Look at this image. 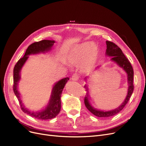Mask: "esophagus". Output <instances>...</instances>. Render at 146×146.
<instances>
[{
  "label": "esophagus",
  "mask_w": 146,
  "mask_h": 146,
  "mask_svg": "<svg viewBox=\"0 0 146 146\" xmlns=\"http://www.w3.org/2000/svg\"><path fill=\"white\" fill-rule=\"evenodd\" d=\"M79 75H78L76 73L73 74V76L72 77V79L73 80H74V81H77V80H79Z\"/></svg>",
  "instance_id": "34e87169"
}]
</instances>
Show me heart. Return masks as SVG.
I'll return each instance as SVG.
<instances>
[{"instance_id": "b5f03b06", "label": "heart", "mask_w": 146, "mask_h": 146, "mask_svg": "<svg viewBox=\"0 0 146 146\" xmlns=\"http://www.w3.org/2000/svg\"><path fill=\"white\" fill-rule=\"evenodd\" d=\"M71 61L78 64L83 59L81 67L85 71L93 70L98 59V51L93 42H85L73 48L70 54Z\"/></svg>"}]
</instances>
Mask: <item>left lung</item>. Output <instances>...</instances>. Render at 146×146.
I'll list each match as a JSON object with an SVG mask.
<instances>
[{
	"label": "left lung",
	"instance_id": "left-lung-1",
	"mask_svg": "<svg viewBox=\"0 0 146 146\" xmlns=\"http://www.w3.org/2000/svg\"><path fill=\"white\" fill-rule=\"evenodd\" d=\"M106 55L112 56L111 60L116 62L118 66L121 67L127 74V83H128V91L127 94L126 98L124 101L123 103L117 108L115 110L110 111H99L96 109H94V108L91 105L88 100L89 97V92L88 88L87 85H85L84 87L85 91H87V96L84 98V104L86 108L94 115L98 117H109L113 115H115L118 112H120L126 106L128 101L129 100L131 96L133 93L134 86L133 84V70L131 64L128 60V59L124 55L121 48L116 45L115 43L111 41H106ZM86 79V78H85Z\"/></svg>",
	"mask_w": 146,
	"mask_h": 146
}]
</instances>
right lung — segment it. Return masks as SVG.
<instances>
[{"mask_svg": "<svg viewBox=\"0 0 146 146\" xmlns=\"http://www.w3.org/2000/svg\"><path fill=\"white\" fill-rule=\"evenodd\" d=\"M55 43V41L44 40L32 43L27 48L25 55L20 58L15 65L13 71V91L15 95L17 97L20 108L25 113L30 116L37 118L39 120H48L55 118L60 112L61 110V96L65 85L68 80V78H66L59 80L55 84L53 88L51 98L49 102L44 110L39 112L30 111L25 107L21 100L20 93L18 91V83L20 79V72L21 68L27 59L28 55L31 54H36L41 52H45L51 49L52 47Z\"/></svg>", "mask_w": 146, "mask_h": 146, "instance_id": "1", "label": "right lung"}]
</instances>
